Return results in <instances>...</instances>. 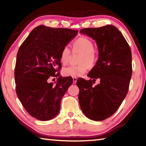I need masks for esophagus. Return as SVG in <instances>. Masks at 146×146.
<instances>
[{
  "label": "esophagus",
  "instance_id": "obj_1",
  "mask_svg": "<svg viewBox=\"0 0 146 146\" xmlns=\"http://www.w3.org/2000/svg\"><path fill=\"white\" fill-rule=\"evenodd\" d=\"M76 81H77V78L73 77V81L74 84H75L76 83Z\"/></svg>",
  "mask_w": 146,
  "mask_h": 146
}]
</instances>
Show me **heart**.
<instances>
[{"mask_svg":"<svg viewBox=\"0 0 146 146\" xmlns=\"http://www.w3.org/2000/svg\"><path fill=\"white\" fill-rule=\"evenodd\" d=\"M93 43L86 37H80L73 44V52H79L81 55L79 57L78 65H72L63 68L62 74L66 77H78L86 73L90 67H93L98 60V55L94 50ZM72 55V51L68 46H65L60 53V62L63 65L68 63Z\"/></svg>","mask_w":146,"mask_h":146,"instance_id":"b5f03b06","label":"heart"}]
</instances>
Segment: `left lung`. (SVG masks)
Masks as SVG:
<instances>
[{
    "instance_id": "1",
    "label": "left lung",
    "mask_w": 146,
    "mask_h": 146,
    "mask_svg": "<svg viewBox=\"0 0 146 146\" xmlns=\"http://www.w3.org/2000/svg\"><path fill=\"white\" fill-rule=\"evenodd\" d=\"M80 33L96 41L99 58L88 74L93 80L78 78L80 108L89 119L100 121L111 116L126 97L132 76L131 48L116 27L85 28ZM100 83L93 86L96 79Z\"/></svg>"
}]
</instances>
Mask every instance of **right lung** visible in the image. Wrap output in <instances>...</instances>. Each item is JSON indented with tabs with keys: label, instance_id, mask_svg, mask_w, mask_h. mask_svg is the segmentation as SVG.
Segmentation results:
<instances>
[{
	"label": "right lung",
	"instance_id": "right-lung-1",
	"mask_svg": "<svg viewBox=\"0 0 146 146\" xmlns=\"http://www.w3.org/2000/svg\"><path fill=\"white\" fill-rule=\"evenodd\" d=\"M78 30L39 25L30 32L19 49L15 67V89L30 115L48 121L58 114L64 94L73 83L71 77L60 76V53ZM59 77L55 86L47 80Z\"/></svg>",
	"mask_w": 146,
	"mask_h": 146
}]
</instances>
